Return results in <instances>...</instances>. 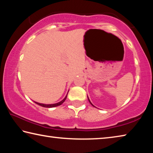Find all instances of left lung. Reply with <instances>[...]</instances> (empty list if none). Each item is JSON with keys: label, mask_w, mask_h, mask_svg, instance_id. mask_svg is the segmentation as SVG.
<instances>
[{"label": "left lung", "mask_w": 153, "mask_h": 153, "mask_svg": "<svg viewBox=\"0 0 153 153\" xmlns=\"http://www.w3.org/2000/svg\"><path fill=\"white\" fill-rule=\"evenodd\" d=\"M88 100H89V102H90V104H91V105H92V106H94V105H92V102H90V100H89V98H88Z\"/></svg>", "instance_id": "obj_1"}]
</instances>
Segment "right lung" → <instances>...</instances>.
<instances>
[{
  "label": "right lung",
  "instance_id": "right-lung-1",
  "mask_svg": "<svg viewBox=\"0 0 153 153\" xmlns=\"http://www.w3.org/2000/svg\"><path fill=\"white\" fill-rule=\"evenodd\" d=\"M67 97V94L66 95V97H65V98H63V99L61 100V101L59 102H57V103H55V104L46 105V104H42V103H39V102H35V103H36V104L38 105H40V106H42V107H46V108H52V107H57V106L61 105V104H63V103L64 102L65 100H66Z\"/></svg>",
  "mask_w": 153,
  "mask_h": 153
}]
</instances>
